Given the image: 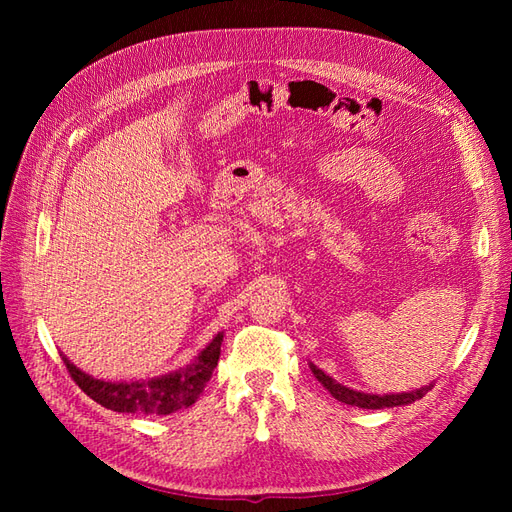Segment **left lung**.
I'll return each mask as SVG.
<instances>
[{
  "label": "left lung",
  "instance_id": "1",
  "mask_svg": "<svg viewBox=\"0 0 512 512\" xmlns=\"http://www.w3.org/2000/svg\"><path fill=\"white\" fill-rule=\"evenodd\" d=\"M309 369L314 371V376L318 378V382L327 389L337 401L348 406H356V408H367V410H382V408H395V406H408L412 401L425 397L427 391H431V386H421L416 391H408V393H386V395H374V393H363V391H354L350 386L339 384L337 380H333L331 376L324 374L320 367H316L314 363H309Z\"/></svg>",
  "mask_w": 512,
  "mask_h": 512
}]
</instances>
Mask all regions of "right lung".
<instances>
[{
  "instance_id": "add662e5",
  "label": "right lung",
  "mask_w": 512,
  "mask_h": 512,
  "mask_svg": "<svg viewBox=\"0 0 512 512\" xmlns=\"http://www.w3.org/2000/svg\"><path fill=\"white\" fill-rule=\"evenodd\" d=\"M224 333L215 335L211 342L198 352L196 359L185 367H179L170 374L134 380V382H111L98 380L85 374L83 369L68 361L66 354H61L70 376L81 386V391L89 395L100 406L115 412H132V414H158L166 416L181 408H190L203 393L209 382L215 365L220 361Z\"/></svg>"
}]
</instances>
